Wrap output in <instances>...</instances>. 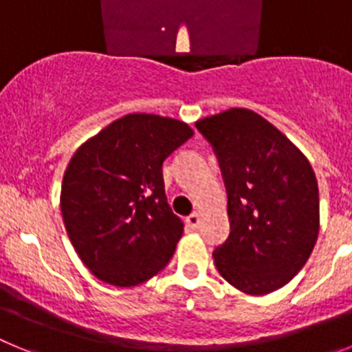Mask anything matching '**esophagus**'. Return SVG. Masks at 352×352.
I'll use <instances>...</instances> for the list:
<instances>
[{
	"label": "esophagus",
	"mask_w": 352,
	"mask_h": 352,
	"mask_svg": "<svg viewBox=\"0 0 352 352\" xmlns=\"http://www.w3.org/2000/svg\"><path fill=\"white\" fill-rule=\"evenodd\" d=\"M186 226L190 227V229H197L199 223H201V217H199V213H192L186 217Z\"/></svg>",
	"instance_id": "1"
}]
</instances>
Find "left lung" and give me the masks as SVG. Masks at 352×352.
<instances>
[{
  "label": "left lung",
  "mask_w": 352,
  "mask_h": 352,
  "mask_svg": "<svg viewBox=\"0 0 352 352\" xmlns=\"http://www.w3.org/2000/svg\"><path fill=\"white\" fill-rule=\"evenodd\" d=\"M213 146L227 190L229 238L214 266L247 294L284 287L305 266L319 234V188L307 157L248 109L195 123Z\"/></svg>",
  "instance_id": "8db88e82"
}]
</instances>
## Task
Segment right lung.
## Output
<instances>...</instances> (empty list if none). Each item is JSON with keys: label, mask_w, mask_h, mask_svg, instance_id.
I'll list each match as a JSON object with an SVG mask.
<instances>
[{"label": "right lung", "mask_w": 352, "mask_h": 352, "mask_svg": "<svg viewBox=\"0 0 352 352\" xmlns=\"http://www.w3.org/2000/svg\"><path fill=\"white\" fill-rule=\"evenodd\" d=\"M192 135L173 118L126 114L74 153L61 214L77 256L96 278L132 287L166 268L183 222L167 204L162 164Z\"/></svg>", "instance_id": "1"}]
</instances>
